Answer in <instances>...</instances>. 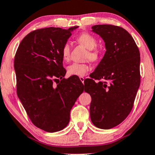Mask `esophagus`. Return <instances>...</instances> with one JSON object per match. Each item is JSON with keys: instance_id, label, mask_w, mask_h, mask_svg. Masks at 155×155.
Wrapping results in <instances>:
<instances>
[{"instance_id": "1", "label": "esophagus", "mask_w": 155, "mask_h": 155, "mask_svg": "<svg viewBox=\"0 0 155 155\" xmlns=\"http://www.w3.org/2000/svg\"><path fill=\"white\" fill-rule=\"evenodd\" d=\"M80 80H81V81L84 84V76H80L79 77Z\"/></svg>"}]
</instances>
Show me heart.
<instances>
[{"label": "heart", "instance_id": "obj_1", "mask_svg": "<svg viewBox=\"0 0 155 155\" xmlns=\"http://www.w3.org/2000/svg\"><path fill=\"white\" fill-rule=\"evenodd\" d=\"M77 42L88 49V53L87 57L92 60V61H95L98 59L100 51L97 48V40L93 35L89 33L84 32L79 35L76 39ZM71 45L68 42H66L63 45L62 50H61V55L64 61H68L70 59ZM90 69V66L88 63H74L68 67V74L70 76H84Z\"/></svg>", "mask_w": 155, "mask_h": 155}]
</instances>
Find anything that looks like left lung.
<instances>
[{"instance_id": "8db88e82", "label": "left lung", "mask_w": 155, "mask_h": 155, "mask_svg": "<svg viewBox=\"0 0 155 155\" xmlns=\"http://www.w3.org/2000/svg\"><path fill=\"white\" fill-rule=\"evenodd\" d=\"M105 42V53L84 91L92 97L90 118L99 128L110 129L127 118L140 85V53L135 41L124 28L109 24L92 27Z\"/></svg>"}]
</instances>
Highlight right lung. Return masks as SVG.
<instances>
[{
  "instance_id": "add662e5",
  "label": "right lung",
  "mask_w": 155,
  "mask_h": 155,
  "mask_svg": "<svg viewBox=\"0 0 155 155\" xmlns=\"http://www.w3.org/2000/svg\"><path fill=\"white\" fill-rule=\"evenodd\" d=\"M78 27L31 31L21 40L15 55L17 95L33 124L47 132L66 127L71 110L84 92L78 78H63L66 71L61 55L63 45ZM59 78L61 81L58 84Z\"/></svg>"
}]
</instances>
